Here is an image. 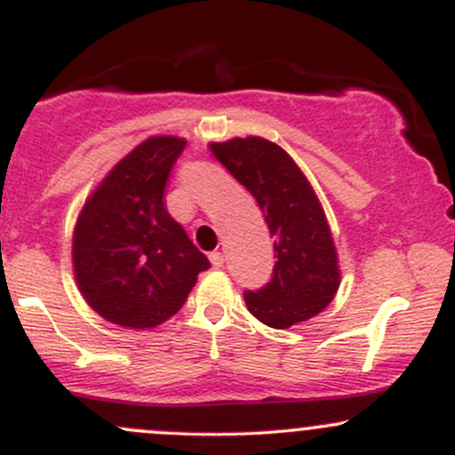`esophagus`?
Masks as SVG:
<instances>
[{"instance_id": "1", "label": "esophagus", "mask_w": 455, "mask_h": 455, "mask_svg": "<svg viewBox=\"0 0 455 455\" xmlns=\"http://www.w3.org/2000/svg\"><path fill=\"white\" fill-rule=\"evenodd\" d=\"M210 260H212V265L216 269H220L222 265H224V257H222V252H212L210 254Z\"/></svg>"}]
</instances>
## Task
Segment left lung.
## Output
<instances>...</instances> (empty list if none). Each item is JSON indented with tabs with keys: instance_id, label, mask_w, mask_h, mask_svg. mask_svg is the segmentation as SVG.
<instances>
[{
	"instance_id": "8db88e82",
	"label": "left lung",
	"mask_w": 455,
	"mask_h": 455,
	"mask_svg": "<svg viewBox=\"0 0 455 455\" xmlns=\"http://www.w3.org/2000/svg\"><path fill=\"white\" fill-rule=\"evenodd\" d=\"M212 154L257 198L274 237V271L265 286L243 291L248 310L275 329L325 310L340 284L338 254L321 203L299 166L259 137L212 143Z\"/></svg>"
}]
</instances>
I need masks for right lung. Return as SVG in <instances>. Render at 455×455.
<instances>
[{
	"label": "right lung",
	"instance_id": "obj_1",
	"mask_svg": "<svg viewBox=\"0 0 455 455\" xmlns=\"http://www.w3.org/2000/svg\"><path fill=\"white\" fill-rule=\"evenodd\" d=\"M184 139L154 137L134 148L87 198L75 228L76 284L98 315L128 329L164 323L210 260L164 205Z\"/></svg>",
	"mask_w": 455,
	"mask_h": 455
}]
</instances>
